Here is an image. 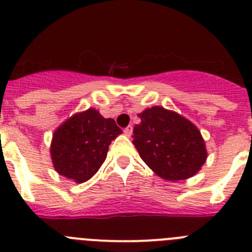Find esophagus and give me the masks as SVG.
<instances>
[{
  "label": "esophagus",
  "instance_id": "esophagus-1",
  "mask_svg": "<svg viewBox=\"0 0 252 252\" xmlns=\"http://www.w3.org/2000/svg\"><path fill=\"white\" fill-rule=\"evenodd\" d=\"M132 133H133L132 126H128L126 128H124V134H126V137H130V135H132Z\"/></svg>",
  "mask_w": 252,
  "mask_h": 252
}]
</instances>
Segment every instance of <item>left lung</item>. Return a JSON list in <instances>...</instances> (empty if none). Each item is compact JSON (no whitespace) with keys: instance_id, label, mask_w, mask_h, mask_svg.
<instances>
[{"instance_id":"left-lung-1","label":"left lung","mask_w":252,"mask_h":252,"mask_svg":"<svg viewBox=\"0 0 252 252\" xmlns=\"http://www.w3.org/2000/svg\"><path fill=\"white\" fill-rule=\"evenodd\" d=\"M138 117L141 123L133 129V144L155 174L178 181L200 170L207 150L199 129L190 120L161 106L146 109Z\"/></svg>"}]
</instances>
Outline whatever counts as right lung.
<instances>
[{"instance_id": "obj_1", "label": "right lung", "mask_w": 252, "mask_h": 252, "mask_svg": "<svg viewBox=\"0 0 252 252\" xmlns=\"http://www.w3.org/2000/svg\"><path fill=\"white\" fill-rule=\"evenodd\" d=\"M122 134L114 119L95 109L74 114L56 129L50 156L56 171L74 183L91 179L104 163L111 141Z\"/></svg>"}]
</instances>
